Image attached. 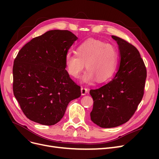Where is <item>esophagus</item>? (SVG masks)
Instances as JSON below:
<instances>
[{
	"instance_id": "1",
	"label": "esophagus",
	"mask_w": 159,
	"mask_h": 159,
	"mask_svg": "<svg viewBox=\"0 0 159 159\" xmlns=\"http://www.w3.org/2000/svg\"><path fill=\"white\" fill-rule=\"evenodd\" d=\"M88 92V89L87 88H81V93L82 95H85Z\"/></svg>"
}]
</instances>
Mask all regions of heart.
Segmentation results:
<instances>
[{
	"mask_svg": "<svg viewBox=\"0 0 159 159\" xmlns=\"http://www.w3.org/2000/svg\"><path fill=\"white\" fill-rule=\"evenodd\" d=\"M119 61L117 49L112 44L95 39H89L80 44L76 53H68L65 66L68 74L78 78L85 68L86 71L81 81L91 84L96 80L104 82L113 75Z\"/></svg>",
	"mask_w": 159,
	"mask_h": 159,
	"instance_id": "obj_1",
	"label": "heart"
}]
</instances>
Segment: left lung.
<instances>
[{
  "mask_svg": "<svg viewBox=\"0 0 159 159\" xmlns=\"http://www.w3.org/2000/svg\"><path fill=\"white\" fill-rule=\"evenodd\" d=\"M119 70L109 83L89 93L93 99L91 120L102 128L116 127L125 123L135 112L144 94L147 70L135 47L117 36Z\"/></svg>",
  "mask_w": 159,
  "mask_h": 159,
  "instance_id": "8db88e82",
  "label": "left lung"
}]
</instances>
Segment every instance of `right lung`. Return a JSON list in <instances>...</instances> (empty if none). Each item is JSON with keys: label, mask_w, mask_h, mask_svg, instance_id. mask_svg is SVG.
Returning a JSON list of instances; mask_svg holds the SVG:
<instances>
[{"label": "right lung", "mask_w": 159, "mask_h": 159, "mask_svg": "<svg viewBox=\"0 0 159 159\" xmlns=\"http://www.w3.org/2000/svg\"><path fill=\"white\" fill-rule=\"evenodd\" d=\"M77 40L70 31L52 30L18 52L12 70L13 92L31 121L54 125L64 117L71 101L81 96L80 87L65 66V57Z\"/></svg>", "instance_id": "add662e5"}]
</instances>
